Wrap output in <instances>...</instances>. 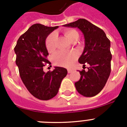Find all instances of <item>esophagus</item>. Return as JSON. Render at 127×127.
Wrapping results in <instances>:
<instances>
[{
    "mask_svg": "<svg viewBox=\"0 0 127 127\" xmlns=\"http://www.w3.org/2000/svg\"><path fill=\"white\" fill-rule=\"evenodd\" d=\"M72 71V70L71 69H67V72H68V73H71Z\"/></svg>",
    "mask_w": 127,
    "mask_h": 127,
    "instance_id": "1",
    "label": "esophagus"
}]
</instances>
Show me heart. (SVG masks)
<instances>
[{
  "label": "heart",
  "mask_w": 127,
  "mask_h": 127,
  "mask_svg": "<svg viewBox=\"0 0 127 127\" xmlns=\"http://www.w3.org/2000/svg\"><path fill=\"white\" fill-rule=\"evenodd\" d=\"M65 36L69 39L70 42L77 40L79 38V33L74 29H67L65 30ZM56 34L55 33H50L45 41L46 49L49 52H53L55 50L56 45ZM77 55L74 51L71 52H64V51H58L53 56V62L55 64L62 67H70L76 61Z\"/></svg>",
  "instance_id": "obj_1"
}]
</instances>
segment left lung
Segmentation results:
<instances>
[{
  "instance_id": "obj_1",
  "label": "left lung",
  "mask_w": 127,
  "mask_h": 127,
  "mask_svg": "<svg viewBox=\"0 0 127 127\" xmlns=\"http://www.w3.org/2000/svg\"><path fill=\"white\" fill-rule=\"evenodd\" d=\"M64 26L78 28L83 33L85 46L78 62L82 64L88 63L90 67L87 72L79 71L80 79L74 84L81 95L86 97L95 96L103 89L111 73L110 41L101 29L85 19L80 18Z\"/></svg>"
}]
</instances>
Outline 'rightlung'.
Listing matches in <instances>:
<instances>
[{
    "instance_id": "1",
    "label": "right lung",
    "mask_w": 127,
    "mask_h": 127,
    "mask_svg": "<svg viewBox=\"0 0 127 127\" xmlns=\"http://www.w3.org/2000/svg\"><path fill=\"white\" fill-rule=\"evenodd\" d=\"M58 27L33 25L20 37L14 48L20 77L29 92L39 100H48L56 96L62 81L67 74L64 67H55L48 72L43 70L44 66L51 64L47 59L49 54L46 39Z\"/></svg>"
}]
</instances>
